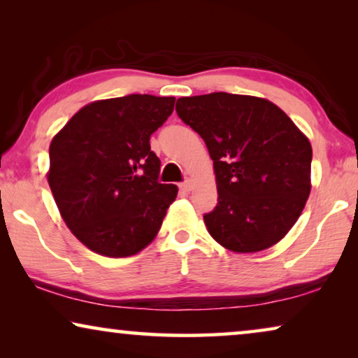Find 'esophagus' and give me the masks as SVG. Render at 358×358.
Returning a JSON list of instances; mask_svg holds the SVG:
<instances>
[{
	"label": "esophagus",
	"instance_id": "esophagus-1",
	"mask_svg": "<svg viewBox=\"0 0 358 358\" xmlns=\"http://www.w3.org/2000/svg\"><path fill=\"white\" fill-rule=\"evenodd\" d=\"M179 187H180V190H182V192H190V189H192V180L185 179L184 182L179 184Z\"/></svg>",
	"mask_w": 358,
	"mask_h": 358
}]
</instances>
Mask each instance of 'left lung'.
Returning a JSON list of instances; mask_svg holds the SVG:
<instances>
[{"mask_svg":"<svg viewBox=\"0 0 358 358\" xmlns=\"http://www.w3.org/2000/svg\"><path fill=\"white\" fill-rule=\"evenodd\" d=\"M179 119L213 159L218 203L203 215L215 241L257 252L280 241L310 195V141L282 109L254 96L212 92L180 97Z\"/></svg>","mask_w":358,"mask_h":358,"instance_id":"obj_1","label":"left lung"}]
</instances>
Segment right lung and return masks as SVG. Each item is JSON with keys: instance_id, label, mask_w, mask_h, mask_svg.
<instances>
[{"instance_id": "obj_1", "label": "right lung", "mask_w": 358, "mask_h": 358, "mask_svg": "<svg viewBox=\"0 0 358 358\" xmlns=\"http://www.w3.org/2000/svg\"><path fill=\"white\" fill-rule=\"evenodd\" d=\"M174 102L150 94L91 102L52 140L48 185L66 227L91 251L134 256L158 234L178 187L159 182L150 136Z\"/></svg>"}]
</instances>
